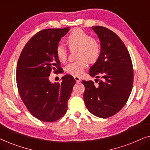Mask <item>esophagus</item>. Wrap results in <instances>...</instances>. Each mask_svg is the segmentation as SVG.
<instances>
[{
    "label": "esophagus",
    "instance_id": "1",
    "mask_svg": "<svg viewBox=\"0 0 150 150\" xmlns=\"http://www.w3.org/2000/svg\"><path fill=\"white\" fill-rule=\"evenodd\" d=\"M74 79L76 83H80L81 81V79L79 76H74Z\"/></svg>",
    "mask_w": 150,
    "mask_h": 150
}]
</instances>
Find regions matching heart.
Here are the masks:
<instances>
[{"mask_svg": "<svg viewBox=\"0 0 150 150\" xmlns=\"http://www.w3.org/2000/svg\"><path fill=\"white\" fill-rule=\"evenodd\" d=\"M66 42L69 48H78L76 57L79 59L65 66V71L69 74L80 76L87 68L88 62L94 63L100 58L101 53L100 44L83 30L76 28L72 30L66 38ZM55 52L59 61L63 62L66 60L67 52L64 45L57 44Z\"/></svg>", "mask_w": 150, "mask_h": 150, "instance_id": "1", "label": "heart"}]
</instances>
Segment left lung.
Segmentation results:
<instances>
[{
    "mask_svg": "<svg viewBox=\"0 0 150 150\" xmlns=\"http://www.w3.org/2000/svg\"><path fill=\"white\" fill-rule=\"evenodd\" d=\"M100 42V58L89 69L92 81H83L84 101L89 111L100 118L115 115L124 107L133 85L132 63L126 46L112 30L104 26H92ZM101 78L99 81L97 79Z\"/></svg>",
    "mask_w": 150,
    "mask_h": 150,
    "instance_id": "obj_1",
    "label": "left lung"
}]
</instances>
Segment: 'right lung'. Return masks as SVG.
I'll list each match as a JSON object with an SVG mask.
<instances>
[{
    "mask_svg": "<svg viewBox=\"0 0 150 150\" xmlns=\"http://www.w3.org/2000/svg\"><path fill=\"white\" fill-rule=\"evenodd\" d=\"M69 27L48 28L38 32L26 43L18 59L16 81L21 99L30 113L46 122L57 121L65 114L75 80L65 75L61 83H52L51 71L62 69L55 49Z\"/></svg>",
    "mask_w": 150,
    "mask_h": 150,
    "instance_id": "1",
    "label": "right lung"
}]
</instances>
